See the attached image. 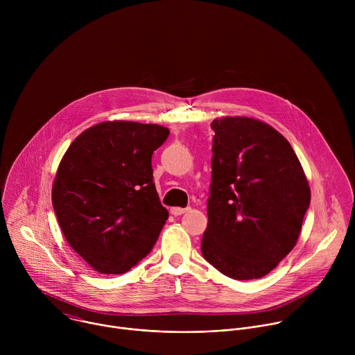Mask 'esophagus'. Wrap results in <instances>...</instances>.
<instances>
[{
    "label": "esophagus",
    "mask_w": 355,
    "mask_h": 355,
    "mask_svg": "<svg viewBox=\"0 0 355 355\" xmlns=\"http://www.w3.org/2000/svg\"><path fill=\"white\" fill-rule=\"evenodd\" d=\"M188 211H189V208H171V214L174 216H180V215H182V214H185Z\"/></svg>",
    "instance_id": "esophagus-1"
}]
</instances>
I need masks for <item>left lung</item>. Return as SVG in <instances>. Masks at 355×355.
<instances>
[{
	"mask_svg": "<svg viewBox=\"0 0 355 355\" xmlns=\"http://www.w3.org/2000/svg\"><path fill=\"white\" fill-rule=\"evenodd\" d=\"M212 182L200 251L233 279H257L295 247L311 188L289 141L245 116L211 123Z\"/></svg>",
	"mask_w": 355,
	"mask_h": 355,
	"instance_id": "left-lung-1",
	"label": "left lung"
}]
</instances>
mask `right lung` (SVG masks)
I'll list each match as a JSON object with an SVG mask.
<instances>
[{"label": "right lung", "instance_id": "1", "mask_svg": "<svg viewBox=\"0 0 355 355\" xmlns=\"http://www.w3.org/2000/svg\"><path fill=\"white\" fill-rule=\"evenodd\" d=\"M168 135L155 123L103 122L77 136L63 156L53 209L71 248L95 271L128 272L156 244L168 212L151 156Z\"/></svg>", "mask_w": 355, "mask_h": 355}]
</instances>
